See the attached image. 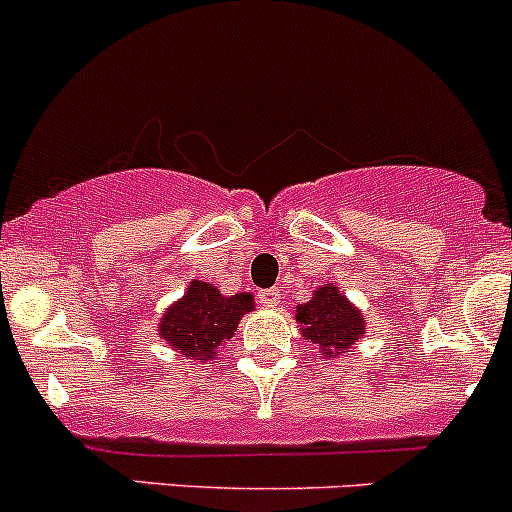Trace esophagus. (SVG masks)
Instances as JSON below:
<instances>
[{"label": "esophagus", "mask_w": 512, "mask_h": 512, "mask_svg": "<svg viewBox=\"0 0 512 512\" xmlns=\"http://www.w3.org/2000/svg\"><path fill=\"white\" fill-rule=\"evenodd\" d=\"M260 302L265 304V307H277V304H280V289H277V287L262 289Z\"/></svg>", "instance_id": "34e87169"}]
</instances>
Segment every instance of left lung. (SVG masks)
Instances as JSON below:
<instances>
[{
	"instance_id": "left-lung-1",
	"label": "left lung",
	"mask_w": 512,
	"mask_h": 512,
	"mask_svg": "<svg viewBox=\"0 0 512 512\" xmlns=\"http://www.w3.org/2000/svg\"><path fill=\"white\" fill-rule=\"evenodd\" d=\"M294 322L322 359L344 356L366 334L364 312L334 282L317 287L309 302L294 307Z\"/></svg>"
}]
</instances>
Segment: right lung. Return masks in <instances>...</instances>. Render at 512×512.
I'll use <instances>...</instances> for the list:
<instances>
[{
  "label": "right lung",
  "mask_w": 512,
  "mask_h": 512,
  "mask_svg": "<svg viewBox=\"0 0 512 512\" xmlns=\"http://www.w3.org/2000/svg\"><path fill=\"white\" fill-rule=\"evenodd\" d=\"M247 312H255L252 292L223 294L210 282L193 280L158 319V337L195 361L218 359Z\"/></svg>",
  "instance_id": "add662e5"
}]
</instances>
